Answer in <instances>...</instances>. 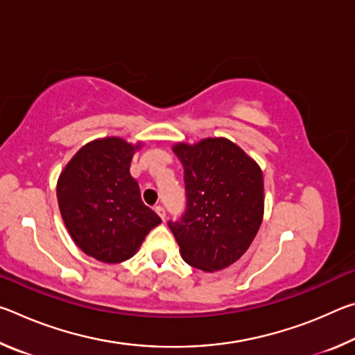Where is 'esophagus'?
Returning a JSON list of instances; mask_svg holds the SVG:
<instances>
[{
  "label": "esophagus",
  "mask_w": 355,
  "mask_h": 355,
  "mask_svg": "<svg viewBox=\"0 0 355 355\" xmlns=\"http://www.w3.org/2000/svg\"><path fill=\"white\" fill-rule=\"evenodd\" d=\"M155 211H156V214H158V216H159V218H161V219H163V220H166V209H164L163 207H161V205H158V207H155Z\"/></svg>",
  "instance_id": "obj_1"
}]
</instances>
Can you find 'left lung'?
Returning <instances> with one entry per match:
<instances>
[{
  "instance_id": "obj_1",
  "label": "left lung",
  "mask_w": 355,
  "mask_h": 355,
  "mask_svg": "<svg viewBox=\"0 0 355 355\" xmlns=\"http://www.w3.org/2000/svg\"><path fill=\"white\" fill-rule=\"evenodd\" d=\"M172 148L183 164L188 199L182 220L169 222L180 254L202 271H220L244 255L261 225L263 172L225 137Z\"/></svg>"
}]
</instances>
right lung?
Returning a JSON list of instances; mask_svg holds the SVG:
<instances>
[{
	"mask_svg": "<svg viewBox=\"0 0 355 355\" xmlns=\"http://www.w3.org/2000/svg\"><path fill=\"white\" fill-rule=\"evenodd\" d=\"M142 142L101 137L73 155L58 178L59 211L69 235L84 254L116 264L133 257L159 216L141 199L131 177L133 155Z\"/></svg>",
	"mask_w": 355,
	"mask_h": 355,
	"instance_id": "1",
	"label": "right lung"
}]
</instances>
